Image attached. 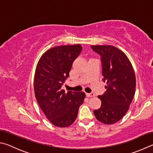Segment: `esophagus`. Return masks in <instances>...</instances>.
<instances>
[{"instance_id":"esophagus-1","label":"esophagus","mask_w":153,"mask_h":153,"mask_svg":"<svg viewBox=\"0 0 153 153\" xmlns=\"http://www.w3.org/2000/svg\"><path fill=\"white\" fill-rule=\"evenodd\" d=\"M86 95L88 97H94L95 94L93 93H86Z\"/></svg>"}]
</instances>
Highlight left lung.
Instances as JSON below:
<instances>
[{"instance_id": "left-lung-1", "label": "left lung", "mask_w": 153, "mask_h": 153, "mask_svg": "<svg viewBox=\"0 0 153 153\" xmlns=\"http://www.w3.org/2000/svg\"><path fill=\"white\" fill-rule=\"evenodd\" d=\"M101 56L106 91L99 95L101 105L93 111L96 118L105 124H114L126 114L136 90V76L132 64L125 53L112 45H91Z\"/></svg>"}]
</instances>
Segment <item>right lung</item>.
I'll list each match as a JSON object with an SVG mask.
<instances>
[{
  "mask_svg": "<svg viewBox=\"0 0 153 153\" xmlns=\"http://www.w3.org/2000/svg\"><path fill=\"white\" fill-rule=\"evenodd\" d=\"M82 49L80 44L52 48L42 56L37 64L34 76L36 100L48 120L57 127L73 124L85 98L83 92L65 93L62 89L72 63Z\"/></svg>",
  "mask_w": 153,
  "mask_h": 153,
  "instance_id": "1",
  "label": "right lung"
}]
</instances>
